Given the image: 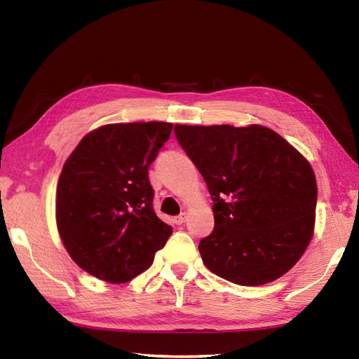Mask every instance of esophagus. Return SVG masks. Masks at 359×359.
<instances>
[{
  "mask_svg": "<svg viewBox=\"0 0 359 359\" xmlns=\"http://www.w3.org/2000/svg\"><path fill=\"white\" fill-rule=\"evenodd\" d=\"M185 220H187V215H185V212H182V215L174 217V224L175 225H182V224H185Z\"/></svg>",
  "mask_w": 359,
  "mask_h": 359,
  "instance_id": "34e87169",
  "label": "esophagus"
}]
</instances>
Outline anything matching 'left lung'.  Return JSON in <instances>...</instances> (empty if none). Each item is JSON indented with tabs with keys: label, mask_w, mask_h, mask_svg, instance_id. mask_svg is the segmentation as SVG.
<instances>
[{
	"label": "left lung",
	"mask_w": 359,
	"mask_h": 359,
	"mask_svg": "<svg viewBox=\"0 0 359 359\" xmlns=\"http://www.w3.org/2000/svg\"><path fill=\"white\" fill-rule=\"evenodd\" d=\"M174 134L215 202V230L199 242L207 269L239 285L280 278L313 234L318 188L310 163L259 125H175Z\"/></svg>",
	"instance_id": "1"
}]
</instances>
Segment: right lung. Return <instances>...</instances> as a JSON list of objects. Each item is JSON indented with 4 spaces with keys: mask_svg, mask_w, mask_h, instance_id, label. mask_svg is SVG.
I'll return each mask as SVG.
<instances>
[{
    "mask_svg": "<svg viewBox=\"0 0 359 359\" xmlns=\"http://www.w3.org/2000/svg\"><path fill=\"white\" fill-rule=\"evenodd\" d=\"M171 123L106 125L66 160L57 187V226L74 262L93 276L123 284L149 269L172 228L152 208L149 165Z\"/></svg>",
    "mask_w": 359,
    "mask_h": 359,
    "instance_id": "right-lung-1",
    "label": "right lung"
}]
</instances>
